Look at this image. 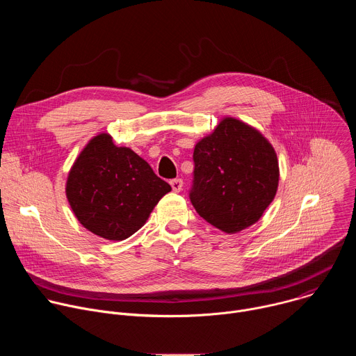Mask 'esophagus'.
<instances>
[{
	"label": "esophagus",
	"mask_w": 356,
	"mask_h": 356,
	"mask_svg": "<svg viewBox=\"0 0 356 356\" xmlns=\"http://www.w3.org/2000/svg\"><path fill=\"white\" fill-rule=\"evenodd\" d=\"M183 180L181 179H173V180H170V186H172V188H173V191L175 193H179V191H181L183 190Z\"/></svg>",
	"instance_id": "34e87169"
}]
</instances>
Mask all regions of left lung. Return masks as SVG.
<instances>
[{"instance_id": "left-lung-1", "label": "left lung", "mask_w": 356, "mask_h": 356, "mask_svg": "<svg viewBox=\"0 0 356 356\" xmlns=\"http://www.w3.org/2000/svg\"><path fill=\"white\" fill-rule=\"evenodd\" d=\"M190 200L200 217L236 234L261 220L279 186L272 143L246 122L224 117L194 147Z\"/></svg>"}]
</instances>
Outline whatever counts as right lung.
<instances>
[{"mask_svg": "<svg viewBox=\"0 0 356 356\" xmlns=\"http://www.w3.org/2000/svg\"><path fill=\"white\" fill-rule=\"evenodd\" d=\"M170 190L145 159L131 147L117 146L108 132L87 142L66 180V197L79 222L108 241L135 234Z\"/></svg>", "mask_w": 356, "mask_h": 356, "instance_id": "obj_1", "label": "right lung"}]
</instances>
